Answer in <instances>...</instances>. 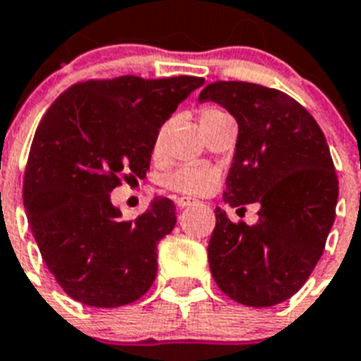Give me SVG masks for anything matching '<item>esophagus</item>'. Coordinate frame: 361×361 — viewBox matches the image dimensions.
I'll return each mask as SVG.
<instances>
[{
    "instance_id": "1",
    "label": "esophagus",
    "mask_w": 361,
    "mask_h": 361,
    "mask_svg": "<svg viewBox=\"0 0 361 361\" xmlns=\"http://www.w3.org/2000/svg\"><path fill=\"white\" fill-rule=\"evenodd\" d=\"M175 203H177L178 209H184V207H190V204L197 203V201L192 197H175Z\"/></svg>"
}]
</instances>
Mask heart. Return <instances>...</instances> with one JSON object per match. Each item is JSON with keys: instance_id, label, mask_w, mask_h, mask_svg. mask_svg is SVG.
<instances>
[{"instance_id": "1", "label": "heart", "mask_w": 361, "mask_h": 361, "mask_svg": "<svg viewBox=\"0 0 361 361\" xmlns=\"http://www.w3.org/2000/svg\"><path fill=\"white\" fill-rule=\"evenodd\" d=\"M226 111H221L220 108H214V106H204L201 111H199V121H201V126L209 125L210 121L220 119V117H226ZM164 134H166V126H162L157 134V140H154V152H158L162 149ZM216 183H218V171L214 167L209 166H199V164H186V166L177 167L175 171H171L169 175L164 177V184H166L169 190H175L178 194H188V195H201L207 194L210 190L214 188Z\"/></svg>"}]
</instances>
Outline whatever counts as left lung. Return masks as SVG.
Segmentation results:
<instances>
[{
	"mask_svg": "<svg viewBox=\"0 0 361 361\" xmlns=\"http://www.w3.org/2000/svg\"><path fill=\"white\" fill-rule=\"evenodd\" d=\"M207 100L238 125L224 201L261 207L255 226L233 224L216 207L210 272L238 304H281L307 281L336 220L339 183L326 137L310 111L278 89L216 82L199 94Z\"/></svg>",
	"mask_w": 361,
	"mask_h": 361,
	"instance_id": "1",
	"label": "left lung"
}]
</instances>
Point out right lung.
<instances>
[{"label": "right lung", "mask_w": 361, "mask_h": 361, "mask_svg": "<svg viewBox=\"0 0 361 361\" xmlns=\"http://www.w3.org/2000/svg\"><path fill=\"white\" fill-rule=\"evenodd\" d=\"M203 78L121 76L76 83L51 104L31 143L24 207L46 267L71 298L93 307L130 304L157 278V246L177 224L157 197L123 220L109 192L145 177L158 130Z\"/></svg>", "instance_id": "obj_1"}]
</instances>
